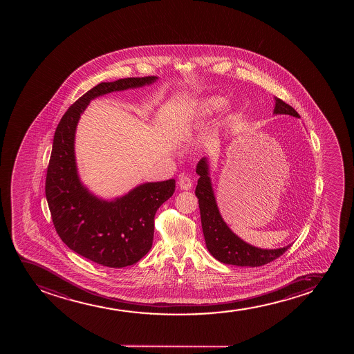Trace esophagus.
I'll use <instances>...</instances> for the list:
<instances>
[{
	"mask_svg": "<svg viewBox=\"0 0 354 354\" xmlns=\"http://www.w3.org/2000/svg\"><path fill=\"white\" fill-rule=\"evenodd\" d=\"M178 187L180 190H190L192 187V179L187 176H180L178 180Z\"/></svg>",
	"mask_w": 354,
	"mask_h": 354,
	"instance_id": "esophagus-1",
	"label": "esophagus"
}]
</instances>
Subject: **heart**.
Here are the masks:
<instances>
[{
	"mask_svg": "<svg viewBox=\"0 0 354 354\" xmlns=\"http://www.w3.org/2000/svg\"><path fill=\"white\" fill-rule=\"evenodd\" d=\"M224 105V99L221 97H204L202 100H199L196 104L195 107L192 111H189L184 119L189 120V119L199 118V117H207V115H212L217 111L221 110Z\"/></svg>",
	"mask_w": 354,
	"mask_h": 354,
	"instance_id": "heart-1",
	"label": "heart"
}]
</instances>
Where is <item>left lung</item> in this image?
I'll use <instances>...</instances> for the list:
<instances>
[{
    "mask_svg": "<svg viewBox=\"0 0 354 354\" xmlns=\"http://www.w3.org/2000/svg\"><path fill=\"white\" fill-rule=\"evenodd\" d=\"M275 106L272 114H288L295 118H300L297 111L292 106L274 97ZM199 176L195 194L198 198L201 222L203 229L204 240L207 250L222 263L232 264L237 267H260L280 257L292 243L283 248L262 249L247 243L236 235L221 215L220 209L216 202L215 192L210 177L209 158L201 159L196 169Z\"/></svg>",
    "mask_w": 354,
    "mask_h": 354,
    "instance_id": "left-lung-1",
    "label": "left lung"
}]
</instances>
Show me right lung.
<instances>
[{
    "label": "right lung",
    "instance_id": "right-lung-1",
    "mask_svg": "<svg viewBox=\"0 0 354 354\" xmlns=\"http://www.w3.org/2000/svg\"><path fill=\"white\" fill-rule=\"evenodd\" d=\"M158 77L102 82L79 97L54 134L46 177V198L64 243L79 255L110 268L138 262L152 247L157 209L174 195L175 179L147 182L125 195L104 199L82 183L75 158V132L82 114L97 97L150 86Z\"/></svg>",
    "mask_w": 354,
    "mask_h": 354
}]
</instances>
